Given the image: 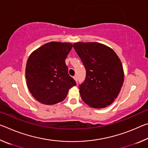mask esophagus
<instances>
[{"mask_svg":"<svg viewBox=\"0 0 148 148\" xmlns=\"http://www.w3.org/2000/svg\"><path fill=\"white\" fill-rule=\"evenodd\" d=\"M73 77H74V79H75V81L77 82V77L76 76H74Z\"/></svg>","mask_w":148,"mask_h":148,"instance_id":"obj_1","label":"esophagus"}]
</instances>
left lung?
Wrapping results in <instances>:
<instances>
[{"mask_svg": "<svg viewBox=\"0 0 148 148\" xmlns=\"http://www.w3.org/2000/svg\"><path fill=\"white\" fill-rule=\"evenodd\" d=\"M73 47L86 70L79 86L83 101L103 108L117 98L124 80L121 62L113 49L97 42H77Z\"/></svg>", "mask_w": 148, "mask_h": 148, "instance_id": "8db88e82", "label": "left lung"}]
</instances>
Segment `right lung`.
Listing matches in <instances>:
<instances>
[{
    "mask_svg": "<svg viewBox=\"0 0 148 148\" xmlns=\"http://www.w3.org/2000/svg\"><path fill=\"white\" fill-rule=\"evenodd\" d=\"M72 48L70 43L51 42L30 55L25 71L27 86L38 102L47 105L58 103L76 85L65 63Z\"/></svg>",
    "mask_w": 148,
    "mask_h": 148,
    "instance_id": "obj_1",
    "label": "right lung"
}]
</instances>
